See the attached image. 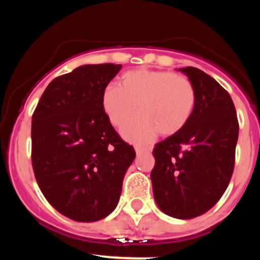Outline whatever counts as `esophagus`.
I'll list each match as a JSON object with an SVG mask.
<instances>
[{"mask_svg": "<svg viewBox=\"0 0 260 260\" xmlns=\"http://www.w3.org/2000/svg\"><path fill=\"white\" fill-rule=\"evenodd\" d=\"M148 151H149V148L139 147V145H137V147H136L137 155H142V154H144V153H148Z\"/></svg>", "mask_w": 260, "mask_h": 260, "instance_id": "1", "label": "esophagus"}]
</instances>
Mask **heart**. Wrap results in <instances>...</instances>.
Returning a JSON list of instances; mask_svg holds the SVG:
<instances>
[{
  "label": "heart",
  "mask_w": 260,
  "mask_h": 260,
  "mask_svg": "<svg viewBox=\"0 0 260 260\" xmlns=\"http://www.w3.org/2000/svg\"><path fill=\"white\" fill-rule=\"evenodd\" d=\"M101 106L116 127L138 109L140 115L124 124L122 134L132 142L148 143L157 132L171 136L184 127L194 110L196 90L181 74L140 67L122 74L120 85H106Z\"/></svg>",
  "instance_id": "1"
}]
</instances>
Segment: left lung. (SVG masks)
<instances>
[{
    "label": "left lung",
    "mask_w": 260,
    "mask_h": 260,
    "mask_svg": "<svg viewBox=\"0 0 260 260\" xmlns=\"http://www.w3.org/2000/svg\"><path fill=\"white\" fill-rule=\"evenodd\" d=\"M196 90V106L182 129L155 144L151 171L156 204L176 219L207 213L228 188L235 168L238 120L231 96L194 67L181 68Z\"/></svg>",
    "instance_id": "obj_1"
}]
</instances>
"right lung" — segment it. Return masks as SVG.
<instances>
[{"label": "right lung", "mask_w": 260, "mask_h": 260, "mask_svg": "<svg viewBox=\"0 0 260 260\" xmlns=\"http://www.w3.org/2000/svg\"><path fill=\"white\" fill-rule=\"evenodd\" d=\"M121 64H85L47 85L31 117V164L62 215L92 222L111 214L136 157L107 120L101 95Z\"/></svg>", "instance_id": "add662e5"}]
</instances>
